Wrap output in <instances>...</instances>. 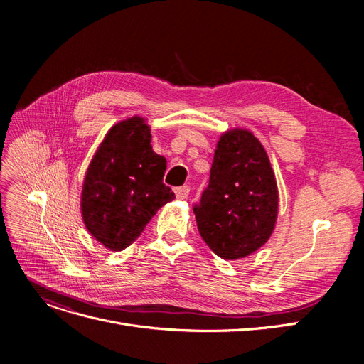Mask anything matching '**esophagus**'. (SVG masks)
Returning <instances> with one entry per match:
<instances>
[{"label": "esophagus", "mask_w": 364, "mask_h": 364, "mask_svg": "<svg viewBox=\"0 0 364 364\" xmlns=\"http://www.w3.org/2000/svg\"><path fill=\"white\" fill-rule=\"evenodd\" d=\"M174 192H176L177 199H181V200L187 199L188 193H190V186H180V187L174 188Z\"/></svg>", "instance_id": "obj_1"}]
</instances>
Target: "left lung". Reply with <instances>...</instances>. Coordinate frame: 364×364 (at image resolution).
<instances>
[{"label": "left lung", "mask_w": 364, "mask_h": 364, "mask_svg": "<svg viewBox=\"0 0 364 364\" xmlns=\"http://www.w3.org/2000/svg\"><path fill=\"white\" fill-rule=\"evenodd\" d=\"M277 184L269 156L252 132L223 134L209 184L193 206L199 233L223 259L255 252L274 230Z\"/></svg>", "instance_id": "obj_1"}]
</instances>
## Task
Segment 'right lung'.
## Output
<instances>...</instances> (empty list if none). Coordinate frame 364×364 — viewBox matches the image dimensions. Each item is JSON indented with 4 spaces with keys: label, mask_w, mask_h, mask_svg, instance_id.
Listing matches in <instances>:
<instances>
[{
    "label": "right lung",
    "mask_w": 364,
    "mask_h": 364,
    "mask_svg": "<svg viewBox=\"0 0 364 364\" xmlns=\"http://www.w3.org/2000/svg\"><path fill=\"white\" fill-rule=\"evenodd\" d=\"M139 117L113 125L87 169L81 209L88 232L110 251L136 240L158 209L176 198L164 184L166 159L151 150Z\"/></svg>",
    "instance_id": "right-lung-1"
}]
</instances>
